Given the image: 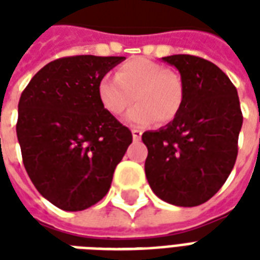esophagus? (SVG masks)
<instances>
[{"instance_id": "1", "label": "esophagus", "mask_w": 260, "mask_h": 260, "mask_svg": "<svg viewBox=\"0 0 260 260\" xmlns=\"http://www.w3.org/2000/svg\"><path fill=\"white\" fill-rule=\"evenodd\" d=\"M132 138H134V141H141V138H142V131H139V129H132Z\"/></svg>"}]
</instances>
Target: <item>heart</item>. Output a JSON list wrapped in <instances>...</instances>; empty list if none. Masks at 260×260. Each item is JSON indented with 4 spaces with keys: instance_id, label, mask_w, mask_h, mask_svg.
Instances as JSON below:
<instances>
[{
    "instance_id": "1",
    "label": "heart",
    "mask_w": 260,
    "mask_h": 260,
    "mask_svg": "<svg viewBox=\"0 0 260 260\" xmlns=\"http://www.w3.org/2000/svg\"><path fill=\"white\" fill-rule=\"evenodd\" d=\"M97 97L111 115H121L135 99L138 104L125 115V122L143 128L157 119L167 124L177 118L184 106L185 87L180 75L164 65L135 58L121 65L115 76H103Z\"/></svg>"
}]
</instances>
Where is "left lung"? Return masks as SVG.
<instances>
[{
    "mask_svg": "<svg viewBox=\"0 0 260 260\" xmlns=\"http://www.w3.org/2000/svg\"><path fill=\"white\" fill-rule=\"evenodd\" d=\"M185 87L181 113L157 131H146L145 173L156 195L175 206L207 202L234 167L242 113L238 93L217 65L195 55H170Z\"/></svg>",
    "mask_w": 260,
    "mask_h": 260,
    "instance_id": "8db88e82",
    "label": "left lung"
}]
</instances>
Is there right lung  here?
Listing matches in <instances>:
<instances>
[{"instance_id":"obj_1","label":"right lung","mask_w":260,"mask_h":260,"mask_svg":"<svg viewBox=\"0 0 260 260\" xmlns=\"http://www.w3.org/2000/svg\"><path fill=\"white\" fill-rule=\"evenodd\" d=\"M125 57L55 59L22 91L16 135L33 185L54 206L79 212L102 201L132 143L131 131L107 113L97 85Z\"/></svg>"}]
</instances>
